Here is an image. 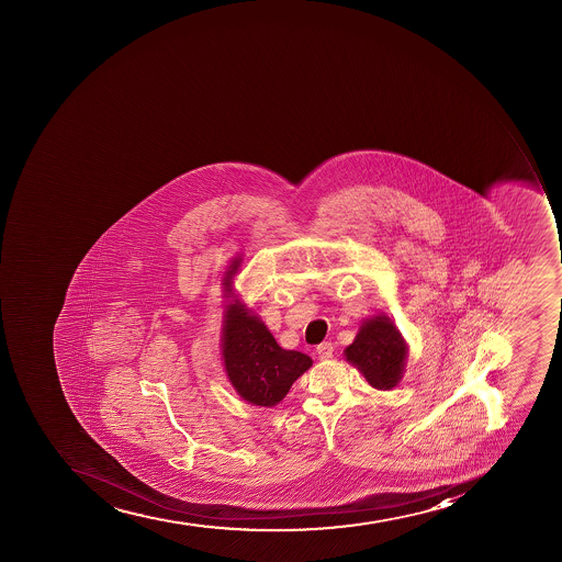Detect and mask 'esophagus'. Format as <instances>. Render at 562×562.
<instances>
[{
  "mask_svg": "<svg viewBox=\"0 0 562 562\" xmlns=\"http://www.w3.org/2000/svg\"><path fill=\"white\" fill-rule=\"evenodd\" d=\"M316 353H318L319 359L333 358L334 345L330 341H323L322 345L316 347Z\"/></svg>",
  "mask_w": 562,
  "mask_h": 562,
  "instance_id": "esophagus-1",
  "label": "esophagus"
}]
</instances>
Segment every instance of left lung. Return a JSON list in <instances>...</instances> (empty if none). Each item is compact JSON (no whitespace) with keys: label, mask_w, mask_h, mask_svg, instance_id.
<instances>
[{"label":"left lung","mask_w":562,"mask_h":562,"mask_svg":"<svg viewBox=\"0 0 562 562\" xmlns=\"http://www.w3.org/2000/svg\"><path fill=\"white\" fill-rule=\"evenodd\" d=\"M348 363L358 367L370 386L392 390L403 379L407 345L386 314L367 319L352 345L345 348Z\"/></svg>","instance_id":"8db88e82"}]
</instances>
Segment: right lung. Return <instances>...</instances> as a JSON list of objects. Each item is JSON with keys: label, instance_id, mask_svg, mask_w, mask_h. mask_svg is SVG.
<instances>
[{"label": "right lung", "instance_id": "right-lung-1", "mask_svg": "<svg viewBox=\"0 0 562 562\" xmlns=\"http://www.w3.org/2000/svg\"><path fill=\"white\" fill-rule=\"evenodd\" d=\"M239 266L240 257H235L224 273V299H234L232 279ZM221 348L229 383L254 406H277L294 381L313 367L307 353L283 350L262 319L251 314L240 300L226 305Z\"/></svg>", "mask_w": 562, "mask_h": 562}]
</instances>
